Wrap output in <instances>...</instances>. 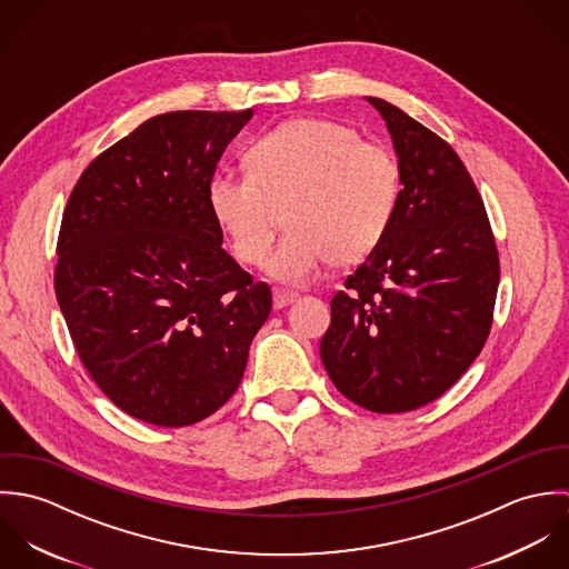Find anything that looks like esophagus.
I'll return each mask as SVG.
<instances>
[{
  "mask_svg": "<svg viewBox=\"0 0 569 569\" xmlns=\"http://www.w3.org/2000/svg\"><path fill=\"white\" fill-rule=\"evenodd\" d=\"M296 300H298V293H293V291H284V289L273 291V309H284V307L293 305Z\"/></svg>",
  "mask_w": 569,
  "mask_h": 569,
  "instance_id": "esophagus-1",
  "label": "esophagus"
}]
</instances>
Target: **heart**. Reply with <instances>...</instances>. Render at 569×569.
I'll list each match as a JSON object with an SVG mask.
<instances>
[{
  "instance_id": "heart-1",
  "label": "heart",
  "mask_w": 569,
  "mask_h": 569,
  "mask_svg": "<svg viewBox=\"0 0 569 569\" xmlns=\"http://www.w3.org/2000/svg\"><path fill=\"white\" fill-rule=\"evenodd\" d=\"M244 166V174L210 179V212L249 267L267 260L284 214L291 232L267 269L287 284L311 282L330 262H363L395 221L401 197L395 153L346 124L289 120L249 147Z\"/></svg>"
}]
</instances>
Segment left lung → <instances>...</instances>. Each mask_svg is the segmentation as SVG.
Instances as JSON below:
<instances>
[{
    "mask_svg": "<svg viewBox=\"0 0 569 569\" xmlns=\"http://www.w3.org/2000/svg\"><path fill=\"white\" fill-rule=\"evenodd\" d=\"M366 100L392 136L403 190L386 239L332 296L320 355L346 399L399 413L442 397L485 348L499 258L458 153L399 107Z\"/></svg>",
    "mask_w": 569,
    "mask_h": 569,
    "instance_id": "1",
    "label": "left lung"
}]
</instances>
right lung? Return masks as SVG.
Segmentation results:
<instances>
[{"label": "right lung", "instance_id": "right-lung-1", "mask_svg": "<svg viewBox=\"0 0 569 569\" xmlns=\"http://www.w3.org/2000/svg\"><path fill=\"white\" fill-rule=\"evenodd\" d=\"M253 111H170L84 168L54 289L82 366L129 416L194 425L243 379L271 291L221 247L208 183Z\"/></svg>", "mask_w": 569, "mask_h": 569}]
</instances>
